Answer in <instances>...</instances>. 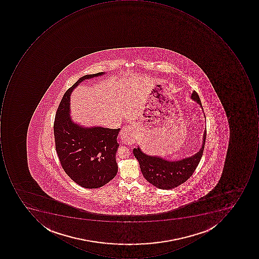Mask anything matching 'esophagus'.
Listing matches in <instances>:
<instances>
[{
	"mask_svg": "<svg viewBox=\"0 0 259 259\" xmlns=\"http://www.w3.org/2000/svg\"><path fill=\"white\" fill-rule=\"evenodd\" d=\"M120 139H121L122 142L126 145L133 144L135 142L133 126L128 125L123 127L120 132Z\"/></svg>",
	"mask_w": 259,
	"mask_h": 259,
	"instance_id": "obj_1",
	"label": "esophagus"
}]
</instances>
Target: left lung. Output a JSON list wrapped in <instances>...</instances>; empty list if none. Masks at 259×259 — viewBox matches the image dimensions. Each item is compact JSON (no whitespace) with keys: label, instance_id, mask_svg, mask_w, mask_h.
<instances>
[{"label":"left lung","instance_id":"obj_1","mask_svg":"<svg viewBox=\"0 0 259 259\" xmlns=\"http://www.w3.org/2000/svg\"><path fill=\"white\" fill-rule=\"evenodd\" d=\"M191 97L201 107V100L196 92L193 91ZM205 139L206 128L204 132L202 146L199 152L191 157L181 160L168 161L158 156H148L143 153L139 147L133 149L134 156L139 161L142 175L150 184L160 189H172L192 176L202 156Z\"/></svg>","mask_w":259,"mask_h":259}]
</instances>
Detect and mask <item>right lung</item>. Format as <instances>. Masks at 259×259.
Segmentation results:
<instances>
[{"label":"right lung","instance_id":"right-lung-1","mask_svg":"<svg viewBox=\"0 0 259 259\" xmlns=\"http://www.w3.org/2000/svg\"><path fill=\"white\" fill-rule=\"evenodd\" d=\"M104 72L87 74L67 90L57 110L54 123L55 148L63 169L82 188H98L117 172L116 152L120 129L83 127L70 117V95L81 81Z\"/></svg>","mask_w":259,"mask_h":259}]
</instances>
